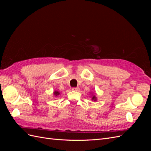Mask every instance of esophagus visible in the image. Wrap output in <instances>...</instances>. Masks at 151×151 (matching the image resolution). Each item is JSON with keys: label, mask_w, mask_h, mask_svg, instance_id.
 <instances>
[{"label": "esophagus", "mask_w": 151, "mask_h": 151, "mask_svg": "<svg viewBox=\"0 0 151 151\" xmlns=\"http://www.w3.org/2000/svg\"><path fill=\"white\" fill-rule=\"evenodd\" d=\"M72 90L73 91H79V88H73Z\"/></svg>", "instance_id": "obj_1"}]
</instances>
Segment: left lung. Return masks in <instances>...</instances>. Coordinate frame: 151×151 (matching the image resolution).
<instances>
[{
  "instance_id": "obj_1",
  "label": "left lung",
  "mask_w": 151,
  "mask_h": 151,
  "mask_svg": "<svg viewBox=\"0 0 151 151\" xmlns=\"http://www.w3.org/2000/svg\"><path fill=\"white\" fill-rule=\"evenodd\" d=\"M91 97H92V100L93 101H97V98H96V96H95V95H94V94H93V93H92V96H91Z\"/></svg>"
}]
</instances>
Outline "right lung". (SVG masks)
<instances>
[{"label": "right lung", "mask_w": 151, "mask_h": 151, "mask_svg": "<svg viewBox=\"0 0 151 151\" xmlns=\"http://www.w3.org/2000/svg\"><path fill=\"white\" fill-rule=\"evenodd\" d=\"M53 94L54 97H58L59 95H60V93L58 91H54Z\"/></svg>", "instance_id": "obj_1"}]
</instances>
